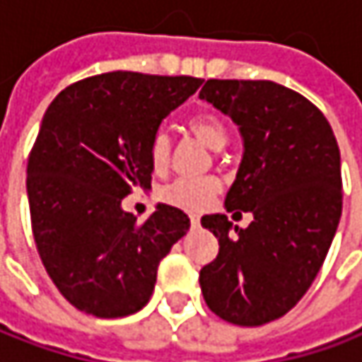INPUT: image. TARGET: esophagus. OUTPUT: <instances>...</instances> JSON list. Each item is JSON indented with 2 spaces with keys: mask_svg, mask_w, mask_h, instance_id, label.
Listing matches in <instances>:
<instances>
[{
  "mask_svg": "<svg viewBox=\"0 0 362 362\" xmlns=\"http://www.w3.org/2000/svg\"><path fill=\"white\" fill-rule=\"evenodd\" d=\"M189 222H192V228H197V226H199V216H197V214H192V216H189Z\"/></svg>",
  "mask_w": 362,
  "mask_h": 362,
  "instance_id": "esophagus-1",
  "label": "esophagus"
}]
</instances>
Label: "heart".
Here are the masks:
<instances>
[{"mask_svg":"<svg viewBox=\"0 0 362 362\" xmlns=\"http://www.w3.org/2000/svg\"><path fill=\"white\" fill-rule=\"evenodd\" d=\"M187 129L199 144L210 150H220L228 142V129L224 121L214 113H197L189 117ZM148 163L152 173L163 175L170 163V140L167 134L158 132L148 142ZM220 192V183L216 179H177L160 192V199L175 208L199 212L204 210Z\"/></svg>","mask_w":362,"mask_h":362,"instance_id":"b5f03b06","label":"heart"}]
</instances>
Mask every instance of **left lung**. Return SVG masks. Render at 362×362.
<instances>
[{"instance_id": "obj_1", "label": "left lung", "mask_w": 362, "mask_h": 362, "mask_svg": "<svg viewBox=\"0 0 362 362\" xmlns=\"http://www.w3.org/2000/svg\"><path fill=\"white\" fill-rule=\"evenodd\" d=\"M199 98L239 125L245 152L224 206L253 214L247 228L226 214L202 218L220 245L199 270L202 295L224 322L264 325L309 291L332 245L342 214L338 142L311 100L270 80H208Z\"/></svg>"}]
</instances>
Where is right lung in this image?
<instances>
[{
    "mask_svg": "<svg viewBox=\"0 0 362 362\" xmlns=\"http://www.w3.org/2000/svg\"><path fill=\"white\" fill-rule=\"evenodd\" d=\"M199 86L192 76L109 71L67 86L49 105L26 192L40 262L76 309L105 320L140 311L160 259L189 230L175 206L158 204L138 222L121 202L150 189L148 142Z\"/></svg>",
    "mask_w": 362,
    "mask_h": 362,
    "instance_id": "obj_1",
    "label": "right lung"
}]
</instances>
